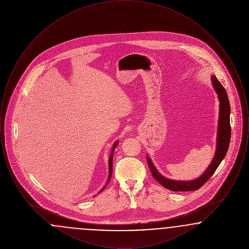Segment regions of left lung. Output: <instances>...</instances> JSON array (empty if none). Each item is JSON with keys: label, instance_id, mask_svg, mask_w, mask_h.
<instances>
[{"label": "left lung", "instance_id": "obj_1", "mask_svg": "<svg viewBox=\"0 0 249 249\" xmlns=\"http://www.w3.org/2000/svg\"><path fill=\"white\" fill-rule=\"evenodd\" d=\"M211 81L213 89L217 94L219 100V117H218V127H217V138H216V148L213 156V160L210 165L206 169V171L201 175L200 178H196L190 181H178L172 180L162 177L155 168L149 157H146L147 164L151 171L153 178L166 189L172 191H192L199 190L201 186L207 182V180L211 178L220 164V162L225 158L230 141H231V124H230V114L231 107L229 98L226 92L224 87L217 80V78L212 75Z\"/></svg>", "mask_w": 249, "mask_h": 249}]
</instances>
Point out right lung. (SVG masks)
Masks as SVG:
<instances>
[{"mask_svg":"<svg viewBox=\"0 0 249 249\" xmlns=\"http://www.w3.org/2000/svg\"><path fill=\"white\" fill-rule=\"evenodd\" d=\"M119 144V142L117 141V142H115L114 144H113V147H112V151H111V155H110V157H109V176H108V179H107V185L109 183V181H110V178H111V176H112V172H113V155H114V150H115V148H116V146ZM107 185L102 189V190L100 191V192H102L103 190L106 189V187H107ZM99 192V193H100Z\"/></svg>","mask_w":249,"mask_h":249,"instance_id":"obj_1","label":"right lung"}]
</instances>
